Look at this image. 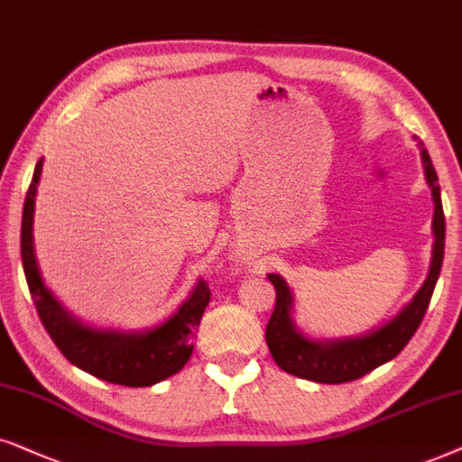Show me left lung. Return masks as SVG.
Wrapping results in <instances>:
<instances>
[{"instance_id": "left-lung-1", "label": "left lung", "mask_w": 462, "mask_h": 462, "mask_svg": "<svg viewBox=\"0 0 462 462\" xmlns=\"http://www.w3.org/2000/svg\"><path fill=\"white\" fill-rule=\"evenodd\" d=\"M420 158L424 164V177L431 188L435 213H433V260L429 268L427 281L418 289L410 304H405L391 321L380 325L378 329L365 336L342 337V340H310L302 331L295 328L291 319L293 295L291 289L281 274H268L276 289L274 312L266 325V344L273 353V359L281 370L293 376L312 380L323 384H342L356 380L405 348L410 337L414 336L418 325L422 323L424 312L431 302L435 282L439 279L441 262H444V241H446V217L441 207V192L438 183V173L431 162V156L420 143Z\"/></svg>"}]
</instances>
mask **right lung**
I'll return each instance as SVG.
<instances>
[{
	"instance_id": "1",
	"label": "right lung",
	"mask_w": 462,
	"mask_h": 462,
	"mask_svg": "<svg viewBox=\"0 0 462 462\" xmlns=\"http://www.w3.org/2000/svg\"><path fill=\"white\" fill-rule=\"evenodd\" d=\"M42 162L44 160L35 164L33 180L24 199L21 226L23 268L40 321L44 323L65 359L95 378L122 386H152L162 383L188 364L194 350V331L211 300V289L205 281H199L177 312L147 331L97 329L79 323L44 285L35 262L33 213Z\"/></svg>"
}]
</instances>
